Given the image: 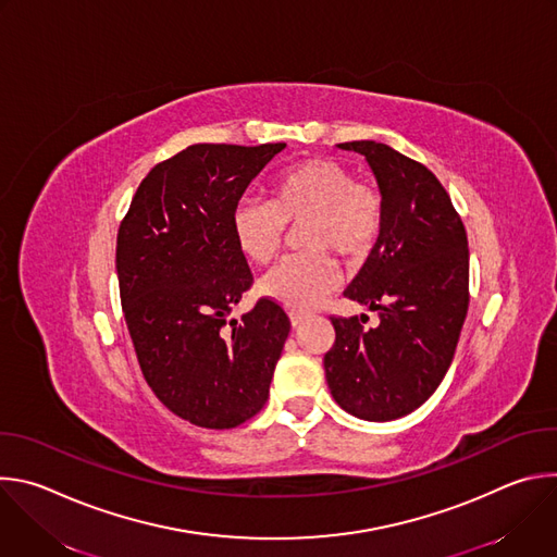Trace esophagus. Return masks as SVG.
Returning <instances> with one entry per match:
<instances>
[{
	"mask_svg": "<svg viewBox=\"0 0 557 557\" xmlns=\"http://www.w3.org/2000/svg\"><path fill=\"white\" fill-rule=\"evenodd\" d=\"M308 317V312H301V310H293L290 312V324H293V329H297V326H301L304 324V320Z\"/></svg>",
	"mask_w": 557,
	"mask_h": 557,
	"instance_id": "esophagus-1",
	"label": "esophagus"
}]
</instances>
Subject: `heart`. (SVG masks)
<instances>
[{
    "label": "heart",
    "instance_id": "heart-1",
    "mask_svg": "<svg viewBox=\"0 0 557 557\" xmlns=\"http://www.w3.org/2000/svg\"><path fill=\"white\" fill-rule=\"evenodd\" d=\"M385 222V198L370 181H355L337 158L314 156L273 176L269 200L243 198L231 211L237 251L253 264H269L286 240V226H299V256L286 258L262 282L260 293L286 308L308 310L339 282V264L366 258Z\"/></svg>",
    "mask_w": 557,
    "mask_h": 557
}]
</instances>
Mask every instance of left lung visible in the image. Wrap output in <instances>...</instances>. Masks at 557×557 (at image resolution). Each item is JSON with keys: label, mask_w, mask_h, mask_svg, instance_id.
<instances>
[{"label": "left lung", "mask_w": 557, "mask_h": 557, "mask_svg": "<svg viewBox=\"0 0 557 557\" xmlns=\"http://www.w3.org/2000/svg\"><path fill=\"white\" fill-rule=\"evenodd\" d=\"M366 156L385 198V222L366 264L344 290L379 310V326L331 317L335 344L324 355L335 401L363 421H394L441 385L469 306L465 224L438 178L374 140L339 143Z\"/></svg>", "instance_id": "8db88e82"}]
</instances>
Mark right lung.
<instances>
[{
    "instance_id": "1",
    "label": "right lung",
    "mask_w": 557,
    "mask_h": 557,
    "mask_svg": "<svg viewBox=\"0 0 557 557\" xmlns=\"http://www.w3.org/2000/svg\"><path fill=\"white\" fill-rule=\"evenodd\" d=\"M284 147L189 145L143 178L119 226L116 273L138 366L161 404L198 428L231 430L264 408L290 331L273 299L228 320L253 284L231 211Z\"/></svg>"
}]
</instances>
